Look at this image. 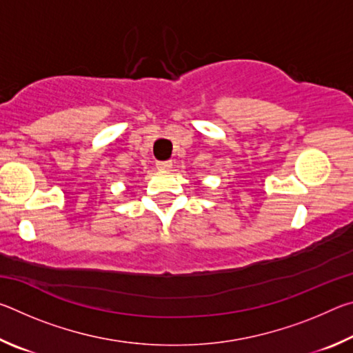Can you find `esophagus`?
<instances>
[{
  "mask_svg": "<svg viewBox=\"0 0 353 353\" xmlns=\"http://www.w3.org/2000/svg\"><path fill=\"white\" fill-rule=\"evenodd\" d=\"M155 166H157V170H170L172 166V162L171 160H165V162H157Z\"/></svg>",
  "mask_w": 353,
  "mask_h": 353,
  "instance_id": "obj_1",
  "label": "esophagus"
}]
</instances>
